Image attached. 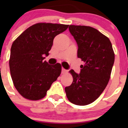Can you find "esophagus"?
I'll use <instances>...</instances> for the list:
<instances>
[{
  "mask_svg": "<svg viewBox=\"0 0 128 128\" xmlns=\"http://www.w3.org/2000/svg\"><path fill=\"white\" fill-rule=\"evenodd\" d=\"M66 72H67V70H66V69H65L64 68L62 67V74H65Z\"/></svg>",
  "mask_w": 128,
  "mask_h": 128,
  "instance_id": "1",
  "label": "esophagus"
}]
</instances>
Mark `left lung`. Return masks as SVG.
<instances>
[{"mask_svg":"<svg viewBox=\"0 0 128 128\" xmlns=\"http://www.w3.org/2000/svg\"><path fill=\"white\" fill-rule=\"evenodd\" d=\"M68 29L78 44V57L84 65L80 74L70 70L73 82L65 90L70 102L84 106L98 99L108 84L115 54L109 38L95 28L70 25Z\"/></svg>","mask_w":128,"mask_h":128,"instance_id":"obj_1","label":"left lung"}]
</instances>
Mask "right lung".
<instances>
[{
	"mask_svg": "<svg viewBox=\"0 0 128 128\" xmlns=\"http://www.w3.org/2000/svg\"><path fill=\"white\" fill-rule=\"evenodd\" d=\"M68 25L38 23L24 31L13 42L9 64L14 87L22 97L36 100L44 98L62 72L60 63L50 65L48 56L53 40Z\"/></svg>",
	"mask_w": 128,
	"mask_h": 128,
	"instance_id": "obj_1",
	"label": "right lung"
}]
</instances>
